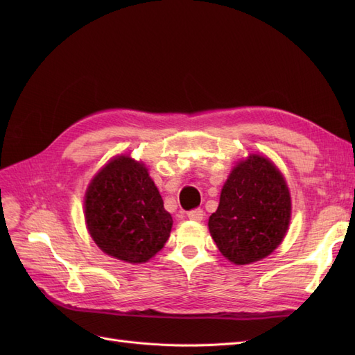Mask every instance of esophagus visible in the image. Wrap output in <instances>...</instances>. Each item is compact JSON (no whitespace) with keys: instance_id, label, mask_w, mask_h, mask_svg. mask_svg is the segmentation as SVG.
Returning <instances> with one entry per match:
<instances>
[{"instance_id":"obj_1","label":"esophagus","mask_w":355,"mask_h":355,"mask_svg":"<svg viewBox=\"0 0 355 355\" xmlns=\"http://www.w3.org/2000/svg\"><path fill=\"white\" fill-rule=\"evenodd\" d=\"M187 216H188L191 220L200 222V220H202V218H204V211H202V209H192V210H189V211L187 213Z\"/></svg>"}]
</instances>
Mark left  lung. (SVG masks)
Here are the masks:
<instances>
[{"label": "left lung", "instance_id": "8db88e82", "mask_svg": "<svg viewBox=\"0 0 355 355\" xmlns=\"http://www.w3.org/2000/svg\"><path fill=\"white\" fill-rule=\"evenodd\" d=\"M290 194L268 158L250 155L232 170L209 230L220 253L237 265L263 259L284 239Z\"/></svg>", "mask_w": 355, "mask_h": 355}]
</instances>
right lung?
I'll list each match as a JSON object with an SVG mask.
<instances>
[{"label": "right lung", "instance_id": "right-lung-1", "mask_svg": "<svg viewBox=\"0 0 355 355\" xmlns=\"http://www.w3.org/2000/svg\"><path fill=\"white\" fill-rule=\"evenodd\" d=\"M85 222L101 249L141 263L163 249L173 219L144 164L118 157L94 176L85 194Z\"/></svg>", "mask_w": 355, "mask_h": 355}]
</instances>
